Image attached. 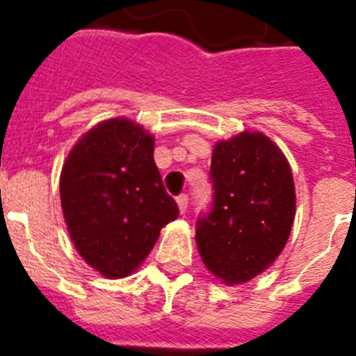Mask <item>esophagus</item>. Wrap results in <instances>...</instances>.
<instances>
[{"label": "esophagus", "mask_w": 356, "mask_h": 356, "mask_svg": "<svg viewBox=\"0 0 356 356\" xmlns=\"http://www.w3.org/2000/svg\"><path fill=\"white\" fill-rule=\"evenodd\" d=\"M177 207H179V212H181V214H184V212H186V209H188V195L186 194L179 195Z\"/></svg>", "instance_id": "esophagus-1"}]
</instances>
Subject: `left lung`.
<instances>
[{
    "label": "left lung",
    "instance_id": "obj_1",
    "mask_svg": "<svg viewBox=\"0 0 356 356\" xmlns=\"http://www.w3.org/2000/svg\"><path fill=\"white\" fill-rule=\"evenodd\" d=\"M214 203L197 220L195 243L207 270L223 284H242L270 268L296 218L292 168L259 131H242L212 149Z\"/></svg>",
    "mask_w": 356,
    "mask_h": 356
}]
</instances>
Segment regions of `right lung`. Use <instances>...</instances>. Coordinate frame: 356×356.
I'll return each mask as SVG.
<instances>
[{
  "instance_id": "right-lung-1",
  "label": "right lung",
  "mask_w": 356,
  "mask_h": 356,
  "mask_svg": "<svg viewBox=\"0 0 356 356\" xmlns=\"http://www.w3.org/2000/svg\"><path fill=\"white\" fill-rule=\"evenodd\" d=\"M155 138L129 118L81 136L60 172V205L77 253L107 279L136 271L179 216L153 159Z\"/></svg>"
}]
</instances>
